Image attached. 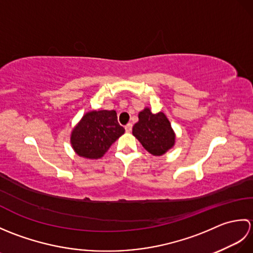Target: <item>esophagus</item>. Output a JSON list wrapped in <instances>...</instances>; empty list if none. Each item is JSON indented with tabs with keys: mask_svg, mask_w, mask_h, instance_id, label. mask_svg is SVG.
Segmentation results:
<instances>
[{
	"mask_svg": "<svg viewBox=\"0 0 253 253\" xmlns=\"http://www.w3.org/2000/svg\"><path fill=\"white\" fill-rule=\"evenodd\" d=\"M131 128H132V125L131 124L129 123V124H127V125L125 126V130H126V132H130L131 131Z\"/></svg>",
	"mask_w": 253,
	"mask_h": 253,
	"instance_id": "obj_1",
	"label": "esophagus"
}]
</instances>
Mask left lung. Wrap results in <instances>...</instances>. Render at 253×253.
Returning a JSON list of instances; mask_svg holds the SVG:
<instances>
[{
	"instance_id": "left-lung-1",
	"label": "left lung",
	"mask_w": 253,
	"mask_h": 253,
	"mask_svg": "<svg viewBox=\"0 0 253 253\" xmlns=\"http://www.w3.org/2000/svg\"><path fill=\"white\" fill-rule=\"evenodd\" d=\"M139 121L132 127V135L147 151L161 157L175 146L176 133L163 112L153 114L150 107L139 112Z\"/></svg>"
}]
</instances>
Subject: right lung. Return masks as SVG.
I'll return each instance as SVG.
<instances>
[{"instance_id":"1","label":"right lung","mask_w":253,"mask_h":253,"mask_svg":"<svg viewBox=\"0 0 253 253\" xmlns=\"http://www.w3.org/2000/svg\"><path fill=\"white\" fill-rule=\"evenodd\" d=\"M124 132L116 111H89L72 129L71 144L80 158L98 160Z\"/></svg>"}]
</instances>
